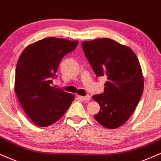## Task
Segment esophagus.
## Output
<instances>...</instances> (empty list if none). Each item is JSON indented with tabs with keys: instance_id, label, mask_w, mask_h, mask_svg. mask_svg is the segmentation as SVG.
I'll list each match as a JSON object with an SVG mask.
<instances>
[{
	"instance_id": "obj_1",
	"label": "esophagus",
	"mask_w": 161,
	"mask_h": 161,
	"mask_svg": "<svg viewBox=\"0 0 161 161\" xmlns=\"http://www.w3.org/2000/svg\"><path fill=\"white\" fill-rule=\"evenodd\" d=\"M81 99H82L84 101H89L91 100V97L89 95L84 96V97H80Z\"/></svg>"
}]
</instances>
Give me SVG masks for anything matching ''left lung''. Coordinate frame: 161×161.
I'll list each match as a JSON object with an SVG mask.
<instances>
[{
	"mask_svg": "<svg viewBox=\"0 0 161 161\" xmlns=\"http://www.w3.org/2000/svg\"><path fill=\"white\" fill-rule=\"evenodd\" d=\"M84 53L97 76H105L104 92L93 96L100 111L94 116L109 129L123 125L135 111L143 91V76L131 48L108 38L82 42Z\"/></svg>",
	"mask_w": 161,
	"mask_h": 161,
	"instance_id": "8db88e82",
	"label": "left lung"
}]
</instances>
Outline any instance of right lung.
<instances>
[{"label": "right lung", "instance_id": "add662e5", "mask_svg": "<svg viewBox=\"0 0 161 161\" xmlns=\"http://www.w3.org/2000/svg\"><path fill=\"white\" fill-rule=\"evenodd\" d=\"M78 44V41L46 38L26 47L18 58L15 93L26 115L38 126L56 123L74 101V94L56 88L53 79L63 57Z\"/></svg>", "mask_w": 161, "mask_h": 161}]
</instances>
